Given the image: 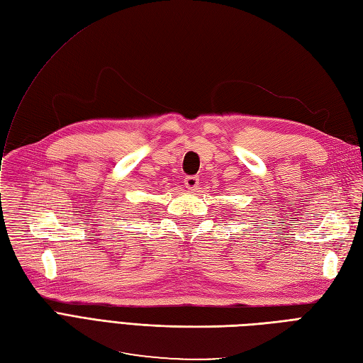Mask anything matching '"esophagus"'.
<instances>
[{"label": "esophagus", "instance_id": "obj_1", "mask_svg": "<svg viewBox=\"0 0 363 363\" xmlns=\"http://www.w3.org/2000/svg\"><path fill=\"white\" fill-rule=\"evenodd\" d=\"M199 177H195V175H188V177L184 179V186L188 188L189 191H195L199 188Z\"/></svg>", "mask_w": 363, "mask_h": 363}]
</instances>
